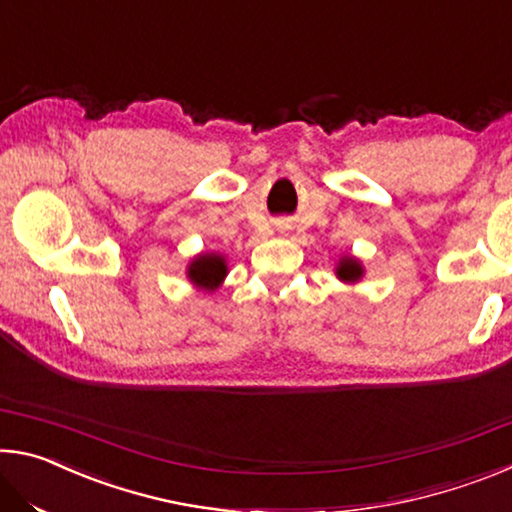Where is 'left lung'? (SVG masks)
I'll use <instances>...</instances> for the list:
<instances>
[{
	"mask_svg": "<svg viewBox=\"0 0 512 512\" xmlns=\"http://www.w3.org/2000/svg\"><path fill=\"white\" fill-rule=\"evenodd\" d=\"M334 273H336V277H339V280L345 282V284H357V282L361 280V277H363V273H366V268H363L359 257L343 255V257L339 259V264H336Z\"/></svg>",
	"mask_w": 512,
	"mask_h": 512,
	"instance_id": "left-lung-1",
	"label": "left lung"
}]
</instances>
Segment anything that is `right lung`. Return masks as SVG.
<instances>
[{
  "label": "right lung",
  "mask_w": 512,
  "mask_h": 512,
  "mask_svg": "<svg viewBox=\"0 0 512 512\" xmlns=\"http://www.w3.org/2000/svg\"><path fill=\"white\" fill-rule=\"evenodd\" d=\"M225 277H228V259L221 253H201L192 257V262L187 264V280L198 291H216Z\"/></svg>",
  "instance_id": "add662e5"
}]
</instances>
